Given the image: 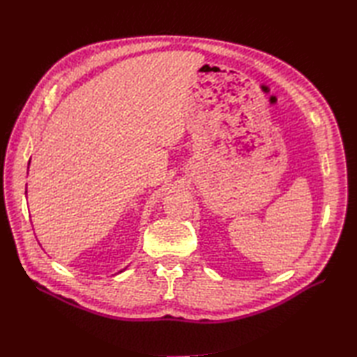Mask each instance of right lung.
Wrapping results in <instances>:
<instances>
[{"label":"right lung","instance_id":"add662e5","mask_svg":"<svg viewBox=\"0 0 357 357\" xmlns=\"http://www.w3.org/2000/svg\"><path fill=\"white\" fill-rule=\"evenodd\" d=\"M29 164H30V162H29ZM26 193H27V192H26ZM126 268H127V267H126ZM126 268H123V270H119V271H118V273H121V271H124V270H126Z\"/></svg>","mask_w":357,"mask_h":357}]
</instances>
